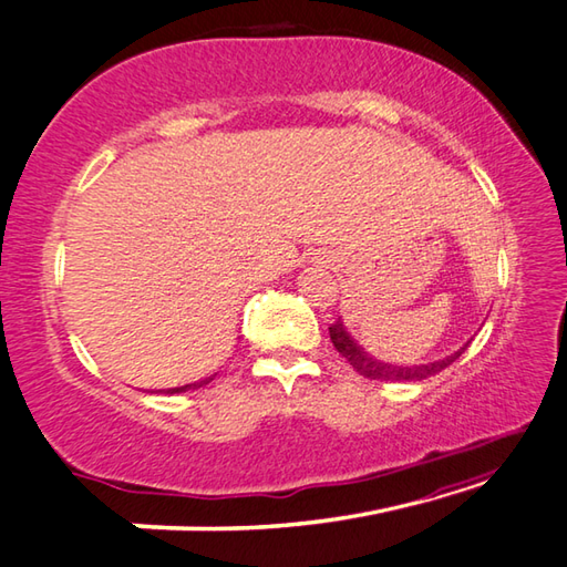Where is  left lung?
<instances>
[{"mask_svg":"<svg viewBox=\"0 0 567 567\" xmlns=\"http://www.w3.org/2000/svg\"><path fill=\"white\" fill-rule=\"evenodd\" d=\"M329 337H331V343H334V349L353 365V371L361 373L363 379H371V381H423V379H430V375L440 373L442 369H447V365L457 361L464 353V349H467V347H462L460 351H454L452 357L435 361V363L413 365V369H401V365H388V363H381V361H373L369 353L361 351L357 343L351 341V337L347 334V329H343L341 319H337L334 324L329 327Z\"/></svg>","mask_w":567,"mask_h":567,"instance_id":"8db88e82","label":"left lung"}]
</instances>
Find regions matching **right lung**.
I'll return each mask as SVG.
<instances>
[{
  "label": "right lung",
  "instance_id": "obj_1",
  "mask_svg": "<svg viewBox=\"0 0 567 567\" xmlns=\"http://www.w3.org/2000/svg\"><path fill=\"white\" fill-rule=\"evenodd\" d=\"M210 379H206V381H198V383H192V385H182V388H172V391H166V393H182V391H188V388H198V385H206Z\"/></svg>",
  "mask_w": 567,
  "mask_h": 567
}]
</instances>
